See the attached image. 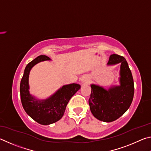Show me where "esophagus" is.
Here are the masks:
<instances>
[{
	"mask_svg": "<svg viewBox=\"0 0 151 151\" xmlns=\"http://www.w3.org/2000/svg\"><path fill=\"white\" fill-rule=\"evenodd\" d=\"M88 78H87V77H85V76H84V77H82L81 78V82H82L83 83H88Z\"/></svg>",
	"mask_w": 151,
	"mask_h": 151,
	"instance_id": "1",
	"label": "esophagus"
}]
</instances>
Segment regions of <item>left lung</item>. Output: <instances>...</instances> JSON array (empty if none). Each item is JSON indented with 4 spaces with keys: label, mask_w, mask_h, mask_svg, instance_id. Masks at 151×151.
<instances>
[{
    "label": "left lung",
    "mask_w": 151,
    "mask_h": 151,
    "mask_svg": "<svg viewBox=\"0 0 151 151\" xmlns=\"http://www.w3.org/2000/svg\"><path fill=\"white\" fill-rule=\"evenodd\" d=\"M121 63L120 86L108 89L91 84L89 99L90 110L95 117L104 122H112L122 116L133 101L134 82L131 70L125 58L117 54L110 55L108 65Z\"/></svg>",
    "instance_id": "1"
}]
</instances>
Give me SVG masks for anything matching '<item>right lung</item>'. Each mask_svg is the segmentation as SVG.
<instances>
[{"mask_svg": "<svg viewBox=\"0 0 151 151\" xmlns=\"http://www.w3.org/2000/svg\"><path fill=\"white\" fill-rule=\"evenodd\" d=\"M46 60H50V58L41 55L28 63L20 86L21 102L24 109L37 123L44 125L55 123L63 117L70 99L81 88L77 83L63 86L52 96L42 100L31 96L28 84L30 70L36 63Z\"/></svg>", "mask_w": 151, "mask_h": 151, "instance_id": "obj_1", "label": "right lung"}]
</instances>
